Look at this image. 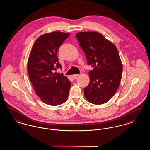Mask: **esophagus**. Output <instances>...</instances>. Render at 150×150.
<instances>
[{
	"label": "esophagus",
	"instance_id": "1",
	"mask_svg": "<svg viewBox=\"0 0 150 150\" xmlns=\"http://www.w3.org/2000/svg\"><path fill=\"white\" fill-rule=\"evenodd\" d=\"M79 74H75V75H71V78L73 79H75L78 77Z\"/></svg>",
	"mask_w": 150,
	"mask_h": 150
}]
</instances>
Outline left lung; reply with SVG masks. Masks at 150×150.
<instances>
[{"label":"left lung","instance_id":"left-lung-1","mask_svg":"<svg viewBox=\"0 0 150 150\" xmlns=\"http://www.w3.org/2000/svg\"><path fill=\"white\" fill-rule=\"evenodd\" d=\"M76 37L93 69L89 72V84L84 96L90 103L101 105L117 91L122 77V66L116 46L97 32H80Z\"/></svg>","mask_w":150,"mask_h":150}]
</instances>
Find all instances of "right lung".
I'll return each mask as SVG.
<instances>
[{"instance_id":"obj_1","label":"right lung","mask_w":150,"mask_h":150,"mask_svg":"<svg viewBox=\"0 0 150 150\" xmlns=\"http://www.w3.org/2000/svg\"><path fill=\"white\" fill-rule=\"evenodd\" d=\"M70 33L52 32L39 37L34 43L28 62L29 78L37 96L44 103L57 106L67 100L71 82L63 74L57 52Z\"/></svg>"}]
</instances>
